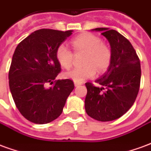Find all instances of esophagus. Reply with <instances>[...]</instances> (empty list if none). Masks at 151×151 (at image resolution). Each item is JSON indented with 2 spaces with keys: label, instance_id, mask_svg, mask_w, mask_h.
Returning a JSON list of instances; mask_svg holds the SVG:
<instances>
[{
  "label": "esophagus",
  "instance_id": "esophagus-1",
  "mask_svg": "<svg viewBox=\"0 0 151 151\" xmlns=\"http://www.w3.org/2000/svg\"><path fill=\"white\" fill-rule=\"evenodd\" d=\"M80 85H82V82H74V86H78Z\"/></svg>",
  "mask_w": 151,
  "mask_h": 151
}]
</instances>
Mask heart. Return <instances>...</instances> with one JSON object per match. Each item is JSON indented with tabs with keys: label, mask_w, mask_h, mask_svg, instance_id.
Here are the masks:
<instances>
[{
	"label": "heart",
	"mask_w": 151,
	"mask_h": 151,
	"mask_svg": "<svg viewBox=\"0 0 151 151\" xmlns=\"http://www.w3.org/2000/svg\"><path fill=\"white\" fill-rule=\"evenodd\" d=\"M76 53L84 52L83 67L75 68L65 73L67 78L74 82H82L93 78L96 69L99 73L106 71L111 61V52L106 44L101 43L99 37L90 33H84L73 38L71 41ZM57 61L65 69H69L73 65V54L65 44H60L56 52Z\"/></svg>",
	"instance_id": "obj_1"
}]
</instances>
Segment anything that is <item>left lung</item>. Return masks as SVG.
<instances>
[{
  "mask_svg": "<svg viewBox=\"0 0 151 151\" xmlns=\"http://www.w3.org/2000/svg\"><path fill=\"white\" fill-rule=\"evenodd\" d=\"M110 43L111 61L108 71L95 82H86L85 109L89 116L99 121L116 120L129 111L140 87L141 65L136 51L126 38L115 30L100 27Z\"/></svg>",
  "mask_w": 151,
  "mask_h": 151,
  "instance_id": "obj_1",
  "label": "left lung"
}]
</instances>
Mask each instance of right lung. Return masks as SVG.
Returning <instances> with one entry per match:
<instances>
[{
	"instance_id": "add662e5",
	"label": "right lung",
	"mask_w": 151,
	"mask_h": 151,
	"mask_svg": "<svg viewBox=\"0 0 151 151\" xmlns=\"http://www.w3.org/2000/svg\"><path fill=\"white\" fill-rule=\"evenodd\" d=\"M73 31L40 29L18 43L9 72V85L16 107L31 122L47 124L62 113L74 89L70 79L55 80L60 72L57 47ZM54 83L52 87L47 84Z\"/></svg>"
}]
</instances>
